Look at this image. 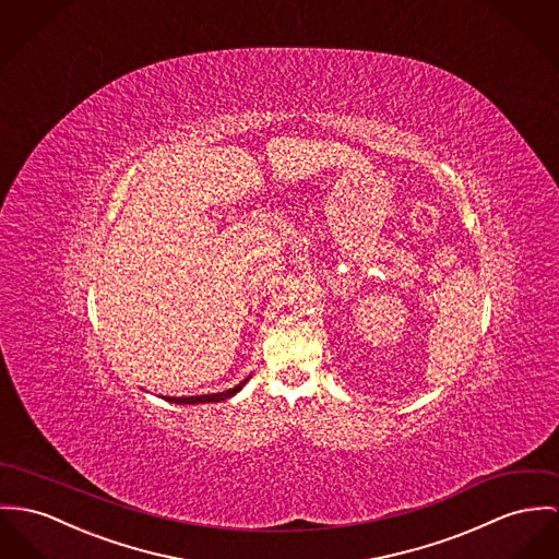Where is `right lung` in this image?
I'll return each mask as SVG.
<instances>
[{
  "label": "right lung",
  "instance_id": "1",
  "mask_svg": "<svg viewBox=\"0 0 559 559\" xmlns=\"http://www.w3.org/2000/svg\"><path fill=\"white\" fill-rule=\"evenodd\" d=\"M251 377H247L242 383H238L231 389H225V391H218V393H206V395H189V397H166L168 402L173 404H209V402H221V400H227V397H234L242 386L247 385Z\"/></svg>",
  "mask_w": 559,
  "mask_h": 559
}]
</instances>
